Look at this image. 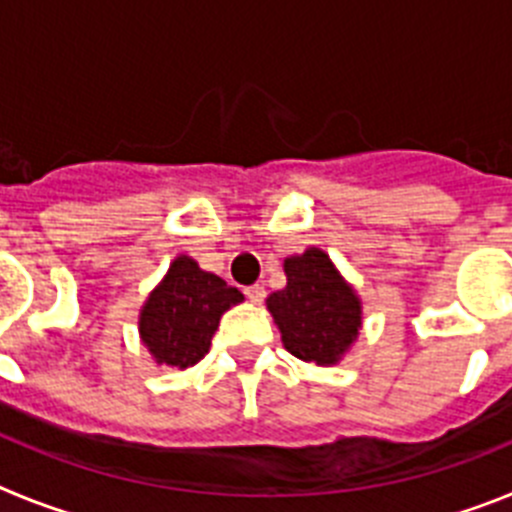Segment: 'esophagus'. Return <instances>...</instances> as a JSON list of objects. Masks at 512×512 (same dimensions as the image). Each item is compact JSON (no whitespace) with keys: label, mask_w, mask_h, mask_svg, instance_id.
<instances>
[{"label":"esophagus","mask_w":512,"mask_h":512,"mask_svg":"<svg viewBox=\"0 0 512 512\" xmlns=\"http://www.w3.org/2000/svg\"><path fill=\"white\" fill-rule=\"evenodd\" d=\"M246 297L253 302V305H259V302H264L266 289L261 287V284H251V287H246Z\"/></svg>","instance_id":"34e87169"}]
</instances>
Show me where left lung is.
I'll list each match as a JSON object with an SVG mask.
<instances>
[{
    "mask_svg": "<svg viewBox=\"0 0 512 512\" xmlns=\"http://www.w3.org/2000/svg\"><path fill=\"white\" fill-rule=\"evenodd\" d=\"M287 287L266 297V310L289 354L307 364L336 366L359 338L364 307L328 253L307 246L284 259Z\"/></svg>",
    "mask_w": 512,
    "mask_h": 512,
    "instance_id": "left-lung-1",
    "label": "left lung"
}]
</instances>
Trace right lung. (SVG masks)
<instances>
[{"mask_svg":"<svg viewBox=\"0 0 512 512\" xmlns=\"http://www.w3.org/2000/svg\"><path fill=\"white\" fill-rule=\"evenodd\" d=\"M238 302V289L179 253L140 307V341L156 364L189 369L205 359L220 318Z\"/></svg>","mask_w":512,"mask_h":512,"instance_id":"add662e5","label":"right lung"}]
</instances>
